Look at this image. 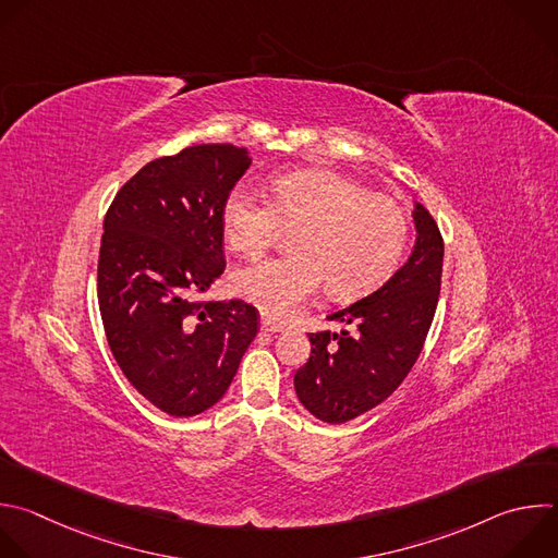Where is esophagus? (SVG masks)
<instances>
[{
  "label": "esophagus",
  "instance_id": "esophagus-1",
  "mask_svg": "<svg viewBox=\"0 0 558 558\" xmlns=\"http://www.w3.org/2000/svg\"><path fill=\"white\" fill-rule=\"evenodd\" d=\"M260 328H263L265 332H282L287 326H284L282 322L269 317V315H263V317H260Z\"/></svg>",
  "mask_w": 558,
  "mask_h": 558
}]
</instances>
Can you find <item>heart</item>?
Masks as SVG:
<instances>
[{
    "label": "heart",
    "instance_id": "1",
    "mask_svg": "<svg viewBox=\"0 0 558 558\" xmlns=\"http://www.w3.org/2000/svg\"><path fill=\"white\" fill-rule=\"evenodd\" d=\"M226 243L263 254L282 232L291 256L267 258L232 274V291L271 317L291 315L322 280L339 300L379 287L399 265L408 241L403 206L363 183L322 168L289 170L271 181V202L252 189H234L221 210Z\"/></svg>",
    "mask_w": 558,
    "mask_h": 558
}]
</instances>
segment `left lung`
<instances>
[{
    "mask_svg": "<svg viewBox=\"0 0 558 558\" xmlns=\"http://www.w3.org/2000/svg\"><path fill=\"white\" fill-rule=\"evenodd\" d=\"M416 243L397 274L326 319L339 332H311V356L295 373L300 403L319 421L339 425L384 403L408 377L429 332L442 276L445 245L423 204L412 210Z\"/></svg>",
    "mask_w": 558,
    "mask_h": 558,
    "instance_id": "left-lung-1",
    "label": "left lung"
}]
</instances>
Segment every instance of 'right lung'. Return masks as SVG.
I'll return each instance as SVG.
<instances>
[{
	"instance_id": "add662e5",
	"label": "right lung",
	"mask_w": 558,
	"mask_h": 558,
	"mask_svg": "<svg viewBox=\"0 0 558 558\" xmlns=\"http://www.w3.org/2000/svg\"><path fill=\"white\" fill-rule=\"evenodd\" d=\"M247 148L197 144L146 163L116 195L98 258L109 348L157 410L189 418L217 405L258 332L243 300L202 302L223 274V202Z\"/></svg>"
}]
</instances>
